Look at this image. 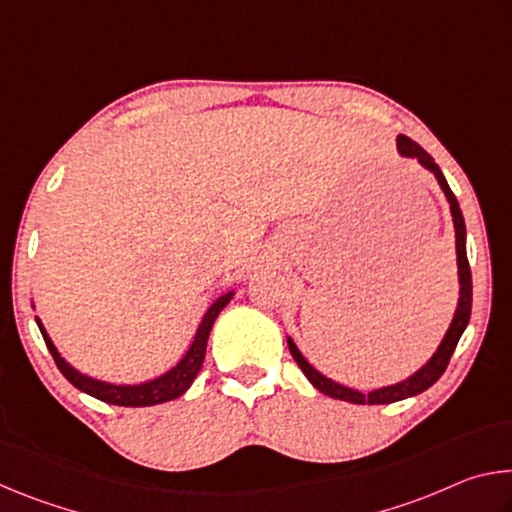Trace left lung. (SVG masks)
<instances>
[{
  "instance_id": "8db88e82",
  "label": "left lung",
  "mask_w": 512,
  "mask_h": 512,
  "mask_svg": "<svg viewBox=\"0 0 512 512\" xmlns=\"http://www.w3.org/2000/svg\"><path fill=\"white\" fill-rule=\"evenodd\" d=\"M397 149H400L402 155L418 158L422 167L429 169L433 176L438 178V185L443 187V192L447 196L449 210H452V216H454V230H456V259H458V282H461V298H458V309L454 314L452 325H449L445 339L438 345L436 354H433V357L409 379H404V381H400V384H393V386L377 388V391H370L368 395L354 391V388L336 384V381L327 379L325 375H320V372L314 366H309V361L302 357L300 350L296 348V343L287 339L291 357L296 359L300 370L305 372V377L311 381V384H314V388H318L320 393L334 397V400H343V402H352V404H391V402H400V400H406V397H413L422 391H427L429 386H433L440 377H443V372L447 370V363H449V359H452V354L458 345V339H461V334L465 332L467 323H470V314H472V271H470V262H467L465 219H463L461 207H458L456 196L452 189H449L443 171H440L438 164L433 162L431 155L424 151L418 142H413L411 137H406V135H400L397 137Z\"/></svg>"
}]
</instances>
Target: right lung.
Segmentation results:
<instances>
[{"mask_svg": "<svg viewBox=\"0 0 512 512\" xmlns=\"http://www.w3.org/2000/svg\"><path fill=\"white\" fill-rule=\"evenodd\" d=\"M232 296H235L232 291L225 293V296H221L210 309H207V314L203 316V323L198 325V332L194 336L192 348H189L185 357L178 361V366H173L169 372H164V375L158 379L144 381V384H137V386H117V384H108V381H99V379H92L88 375H81L79 370H74L63 357H60L56 345L51 343L49 334L45 332V327H42L40 318H36V323L40 327L42 339H45L51 357H54V361H56L58 370L63 372L69 384H74L79 391L97 397V400L108 402V404L153 406V404L176 400V397L183 395L187 388L192 386V381L196 379L198 372H201L205 350H207V339H210L214 320L221 314V309L232 300Z\"/></svg>", "mask_w": 512, "mask_h": 512, "instance_id": "obj_1", "label": "right lung"}]
</instances>
